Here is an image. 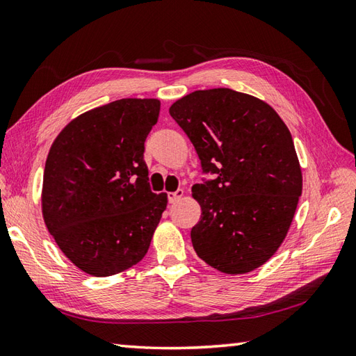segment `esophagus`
<instances>
[{
  "mask_svg": "<svg viewBox=\"0 0 356 356\" xmlns=\"http://www.w3.org/2000/svg\"><path fill=\"white\" fill-rule=\"evenodd\" d=\"M184 190H177L176 193H171L170 195H168V200H170V203H177V202H180L184 199Z\"/></svg>",
  "mask_w": 356,
  "mask_h": 356,
  "instance_id": "obj_1",
  "label": "esophagus"
}]
</instances>
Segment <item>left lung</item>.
I'll return each mask as SVG.
<instances>
[{"label": "left lung", "mask_w": 356, "mask_h": 356, "mask_svg": "<svg viewBox=\"0 0 356 356\" xmlns=\"http://www.w3.org/2000/svg\"><path fill=\"white\" fill-rule=\"evenodd\" d=\"M170 115L203 171L217 174L191 190L202 209L191 229L194 251L228 275L260 268L284 241L303 191L289 128L269 104L231 88L193 92Z\"/></svg>", "instance_id": "left-lung-1"}]
</instances>
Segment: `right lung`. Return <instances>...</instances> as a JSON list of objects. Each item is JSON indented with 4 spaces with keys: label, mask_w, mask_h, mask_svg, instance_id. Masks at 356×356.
Here are the masks:
<instances>
[{
    "label": "right lung",
    "mask_w": 356,
    "mask_h": 356,
    "mask_svg": "<svg viewBox=\"0 0 356 356\" xmlns=\"http://www.w3.org/2000/svg\"><path fill=\"white\" fill-rule=\"evenodd\" d=\"M159 99H119L82 113L53 140L45 161L44 223L63 254L93 277L138 264L166 209L143 162Z\"/></svg>",
    "instance_id": "right-lung-1"
}]
</instances>
